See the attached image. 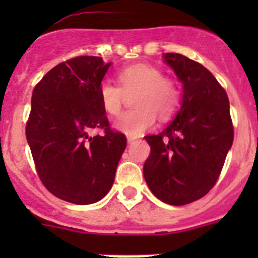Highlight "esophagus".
Returning a JSON list of instances; mask_svg holds the SVG:
<instances>
[{
    "mask_svg": "<svg viewBox=\"0 0 258 258\" xmlns=\"http://www.w3.org/2000/svg\"><path fill=\"white\" fill-rule=\"evenodd\" d=\"M126 140H127V143H133L134 141L137 140V138H136V137H131V136H127V137H126Z\"/></svg>",
    "mask_w": 258,
    "mask_h": 258,
    "instance_id": "esophagus-1",
    "label": "esophagus"
}]
</instances>
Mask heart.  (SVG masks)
I'll return each instance as SVG.
<instances>
[{"mask_svg": "<svg viewBox=\"0 0 258 258\" xmlns=\"http://www.w3.org/2000/svg\"><path fill=\"white\" fill-rule=\"evenodd\" d=\"M120 86L111 81H102L98 95L108 115L120 113L125 94L136 92V108L126 111L115 121L117 131L131 137H138L154 126L156 115L168 118L181 103V92L169 77H164L160 68L149 63H137L122 68L117 74Z\"/></svg>", "mask_w": 258, "mask_h": 258, "instance_id": "obj_1", "label": "heart"}]
</instances>
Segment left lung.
Segmentation results:
<instances>
[{
	"mask_svg": "<svg viewBox=\"0 0 258 258\" xmlns=\"http://www.w3.org/2000/svg\"><path fill=\"white\" fill-rule=\"evenodd\" d=\"M164 61L182 83L181 108L161 133L146 136L151 154L143 166L157 199L184 206L212 190L234 141L225 89L204 66L165 52Z\"/></svg>",
	"mask_w": 258,
	"mask_h": 258,
	"instance_id": "left-lung-1",
	"label": "left lung"
}]
</instances>
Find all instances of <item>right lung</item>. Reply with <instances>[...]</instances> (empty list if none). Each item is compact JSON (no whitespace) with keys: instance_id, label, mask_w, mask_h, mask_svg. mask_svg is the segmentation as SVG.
<instances>
[{"instance_id":"right-lung-1","label":"right lung","mask_w":258,"mask_h":258,"mask_svg":"<svg viewBox=\"0 0 258 258\" xmlns=\"http://www.w3.org/2000/svg\"><path fill=\"white\" fill-rule=\"evenodd\" d=\"M109 66L101 56L70 59L32 93L26 136L38 177L54 197L79 206L106 197L126 147V137L111 131L98 95Z\"/></svg>"}]
</instances>
